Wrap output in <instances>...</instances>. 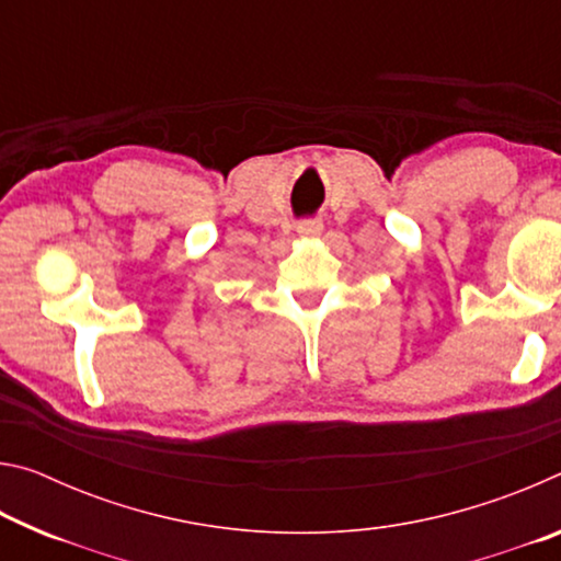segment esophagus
I'll return each mask as SVG.
<instances>
[{
    "label": "esophagus",
    "instance_id": "obj_1",
    "mask_svg": "<svg viewBox=\"0 0 561 561\" xmlns=\"http://www.w3.org/2000/svg\"><path fill=\"white\" fill-rule=\"evenodd\" d=\"M299 237H317L321 234V222L319 220H304L297 225Z\"/></svg>",
    "mask_w": 561,
    "mask_h": 561
}]
</instances>
